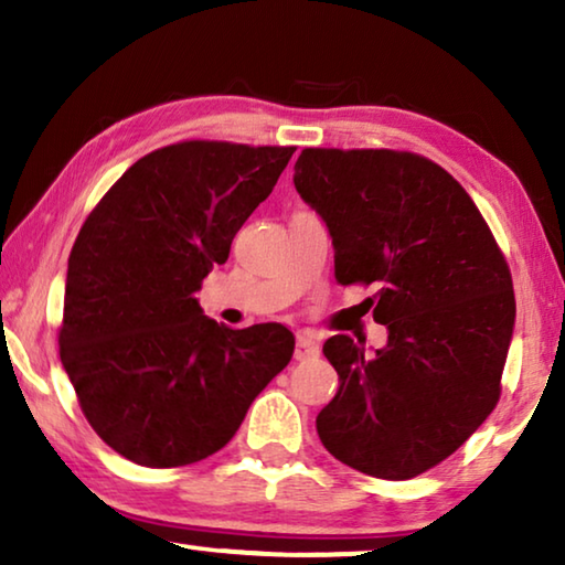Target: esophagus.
Wrapping results in <instances>:
<instances>
[{"label": "esophagus", "instance_id": "esophagus-1", "mask_svg": "<svg viewBox=\"0 0 565 565\" xmlns=\"http://www.w3.org/2000/svg\"><path fill=\"white\" fill-rule=\"evenodd\" d=\"M319 356V343L309 339V337H296V349H294V359L296 361H306Z\"/></svg>", "mask_w": 565, "mask_h": 565}]
</instances>
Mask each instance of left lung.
I'll return each instance as SVG.
<instances>
[{"label": "left lung", "instance_id": "8db88e82", "mask_svg": "<svg viewBox=\"0 0 565 565\" xmlns=\"http://www.w3.org/2000/svg\"><path fill=\"white\" fill-rule=\"evenodd\" d=\"M294 184L327 222L341 286H376L386 349L337 333L339 391L317 416L327 451L406 481L466 444L501 398L515 299L501 246L466 189L396 149H303Z\"/></svg>", "mask_w": 565, "mask_h": 565}]
</instances>
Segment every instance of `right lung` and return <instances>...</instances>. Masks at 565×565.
Returning <instances> with one entry per match:
<instances>
[{
	"label": "right lung",
	"mask_w": 565,
	"mask_h": 565,
	"mask_svg": "<svg viewBox=\"0 0 565 565\" xmlns=\"http://www.w3.org/2000/svg\"><path fill=\"white\" fill-rule=\"evenodd\" d=\"M294 149L209 139L154 149L82 224L60 356L89 426L129 461L177 468L216 454L291 361L281 323L228 329L194 294Z\"/></svg>",
	"instance_id": "right-lung-1"
}]
</instances>
